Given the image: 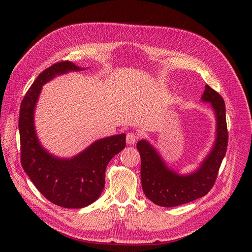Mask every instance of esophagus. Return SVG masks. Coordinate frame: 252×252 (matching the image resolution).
<instances>
[{"mask_svg":"<svg viewBox=\"0 0 252 252\" xmlns=\"http://www.w3.org/2000/svg\"><path fill=\"white\" fill-rule=\"evenodd\" d=\"M136 141V135L133 132H128L126 135V142L128 145H133Z\"/></svg>","mask_w":252,"mask_h":252,"instance_id":"34e87169","label":"esophagus"}]
</instances>
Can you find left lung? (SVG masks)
Returning <instances> with one entry per match:
<instances>
[{
  "label": "left lung",
  "mask_w": 252,
  "mask_h": 252,
  "mask_svg": "<svg viewBox=\"0 0 252 252\" xmlns=\"http://www.w3.org/2000/svg\"><path fill=\"white\" fill-rule=\"evenodd\" d=\"M202 101L210 103L215 111L216 141L200 167L188 174H180L168 168L157 149L146 141L136 144L141 156V181L148 199L162 207H175L207 194L217 180L220 166L226 155L228 131L223 97L208 85L205 86Z\"/></svg>",
  "instance_id": "1"
}]
</instances>
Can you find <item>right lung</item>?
<instances>
[{"mask_svg": "<svg viewBox=\"0 0 252 252\" xmlns=\"http://www.w3.org/2000/svg\"><path fill=\"white\" fill-rule=\"evenodd\" d=\"M84 70L69 61L53 64L35 79L21 103L19 130L23 169L48 201L64 208H83L100 197L110 159L126 146V134L100 139L70 158H58L37 139L34 110L44 84L58 75Z\"/></svg>", "mask_w": 252, "mask_h": 252, "instance_id": "1", "label": "right lung"}]
</instances>
